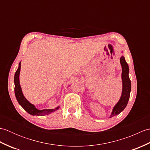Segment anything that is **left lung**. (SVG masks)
<instances>
[{"label": "left lung", "instance_id": "obj_1", "mask_svg": "<svg viewBox=\"0 0 150 150\" xmlns=\"http://www.w3.org/2000/svg\"><path fill=\"white\" fill-rule=\"evenodd\" d=\"M120 62L122 66V91L120 100L114 106L110 118L117 115H119L122 111L128 104L130 91H131V81L129 77V67L126 62L124 56L120 59Z\"/></svg>", "mask_w": 150, "mask_h": 150}]
</instances>
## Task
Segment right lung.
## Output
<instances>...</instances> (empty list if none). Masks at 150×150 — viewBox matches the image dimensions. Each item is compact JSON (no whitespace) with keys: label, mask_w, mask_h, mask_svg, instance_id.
Returning <instances> with one entry per match:
<instances>
[{"label":"right lung","mask_w":150,"mask_h":150,"mask_svg":"<svg viewBox=\"0 0 150 150\" xmlns=\"http://www.w3.org/2000/svg\"><path fill=\"white\" fill-rule=\"evenodd\" d=\"M21 71V62L19 63L18 68L15 72V77H14V82H15V97L19 104L26 110L28 113L32 115H37V116H42L44 115H48L49 113L53 112L55 110L59 109V107L56 108L55 109H49V110H39L37 109L35 107L34 105L31 104L30 102H28L26 98L24 97L23 93L22 92L21 87L19 82V74H20Z\"/></svg>","instance_id":"add662e5"}]
</instances>
